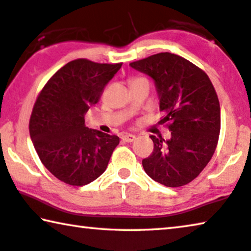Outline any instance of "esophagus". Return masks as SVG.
Masks as SVG:
<instances>
[{"label":"esophagus","mask_w":251,"mask_h":251,"mask_svg":"<svg viewBox=\"0 0 251 251\" xmlns=\"http://www.w3.org/2000/svg\"><path fill=\"white\" fill-rule=\"evenodd\" d=\"M121 139L125 142H132L136 140V136H134V134H130V133H125L121 136Z\"/></svg>","instance_id":"esophagus-1"}]
</instances>
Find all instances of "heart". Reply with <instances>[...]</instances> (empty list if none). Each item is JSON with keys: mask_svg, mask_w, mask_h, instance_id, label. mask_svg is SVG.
Returning a JSON list of instances; mask_svg holds the SVG:
<instances>
[{"mask_svg": "<svg viewBox=\"0 0 251 251\" xmlns=\"http://www.w3.org/2000/svg\"><path fill=\"white\" fill-rule=\"evenodd\" d=\"M134 80H136V79H134Z\"/></svg>", "mask_w": 251, "mask_h": 251, "instance_id": "obj_1", "label": "heart"}]
</instances>
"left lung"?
I'll return each mask as SVG.
<instances>
[{
  "instance_id": "left-lung-1",
  "label": "left lung",
  "mask_w": 251,
  "mask_h": 251,
  "mask_svg": "<svg viewBox=\"0 0 251 251\" xmlns=\"http://www.w3.org/2000/svg\"><path fill=\"white\" fill-rule=\"evenodd\" d=\"M153 80L159 110L168 122V140L150 136L153 151L142 160L145 172L168 187L196 178L217 148L221 114L218 95L202 69L171 52H160L130 64Z\"/></svg>"
}]
</instances>
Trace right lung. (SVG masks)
<instances>
[{
  "label": "right lung",
  "mask_w": 251,
  "mask_h": 251,
  "mask_svg": "<svg viewBox=\"0 0 251 251\" xmlns=\"http://www.w3.org/2000/svg\"><path fill=\"white\" fill-rule=\"evenodd\" d=\"M121 66L69 61L38 96L30 118V138L41 163L61 182L83 186L105 172L120 139L88 129L85 114Z\"/></svg>",
  "instance_id": "right-lung-1"
}]
</instances>
